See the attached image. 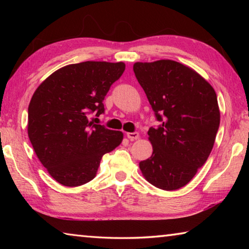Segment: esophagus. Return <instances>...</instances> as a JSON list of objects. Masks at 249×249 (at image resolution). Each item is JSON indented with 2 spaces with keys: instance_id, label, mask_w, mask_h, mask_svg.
<instances>
[{
  "instance_id": "esophagus-1",
  "label": "esophagus",
  "mask_w": 249,
  "mask_h": 249,
  "mask_svg": "<svg viewBox=\"0 0 249 249\" xmlns=\"http://www.w3.org/2000/svg\"><path fill=\"white\" fill-rule=\"evenodd\" d=\"M126 136H127L128 140L135 141V140H138V137H140V134H138L137 132H133V133H127V134H126Z\"/></svg>"
}]
</instances>
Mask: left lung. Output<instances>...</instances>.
<instances>
[{"label": "left lung", "instance_id": "8db88e82", "mask_svg": "<svg viewBox=\"0 0 249 249\" xmlns=\"http://www.w3.org/2000/svg\"><path fill=\"white\" fill-rule=\"evenodd\" d=\"M134 72L153 107L158 127H150L153 155L140 162L155 187H184L204 165L220 126V108L212 86L180 62H135Z\"/></svg>", "mask_w": 249, "mask_h": 249}]
</instances>
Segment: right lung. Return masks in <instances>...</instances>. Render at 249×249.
Here are the masks:
<instances>
[{
	"mask_svg": "<svg viewBox=\"0 0 249 249\" xmlns=\"http://www.w3.org/2000/svg\"><path fill=\"white\" fill-rule=\"evenodd\" d=\"M124 70V62L68 65L34 92L28 107V137L57 182L66 187L89 182L103 155L123 141V133L94 124L91 116L104 113L105 95Z\"/></svg>",
	"mask_w": 249,
	"mask_h": 249,
	"instance_id": "1",
	"label": "right lung"
}]
</instances>
